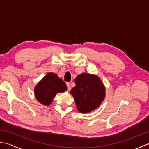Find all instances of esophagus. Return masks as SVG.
<instances>
[{"label": "esophagus", "instance_id": "obj_1", "mask_svg": "<svg viewBox=\"0 0 149 149\" xmlns=\"http://www.w3.org/2000/svg\"><path fill=\"white\" fill-rule=\"evenodd\" d=\"M66 86H67V89L68 90H70L71 89V87H70V84L69 83H66Z\"/></svg>", "mask_w": 149, "mask_h": 149}]
</instances>
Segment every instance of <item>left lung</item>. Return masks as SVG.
I'll return each mask as SVG.
<instances>
[{"instance_id": "1", "label": "left lung", "mask_w": 149, "mask_h": 149, "mask_svg": "<svg viewBox=\"0 0 149 149\" xmlns=\"http://www.w3.org/2000/svg\"><path fill=\"white\" fill-rule=\"evenodd\" d=\"M75 83L70 93L79 111L88 113L97 109L105 98V86L99 77L83 73L75 79Z\"/></svg>"}]
</instances>
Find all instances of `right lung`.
Listing matches in <instances>:
<instances>
[{"mask_svg": "<svg viewBox=\"0 0 149 149\" xmlns=\"http://www.w3.org/2000/svg\"><path fill=\"white\" fill-rule=\"evenodd\" d=\"M67 90L65 83L54 73H48L34 88V95L39 102L49 106L56 95Z\"/></svg>", "mask_w": 149, "mask_h": 149, "instance_id": "right-lung-1", "label": "right lung"}]
</instances>
